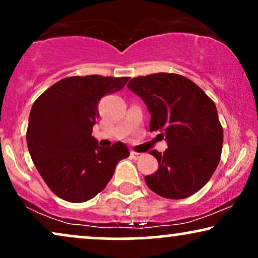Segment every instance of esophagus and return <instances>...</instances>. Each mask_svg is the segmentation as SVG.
<instances>
[{"instance_id":"obj_1","label":"esophagus","mask_w":258,"mask_h":258,"mask_svg":"<svg viewBox=\"0 0 258 258\" xmlns=\"http://www.w3.org/2000/svg\"><path fill=\"white\" fill-rule=\"evenodd\" d=\"M142 153H138V152H135V151H131V157L133 159H139L140 157H142Z\"/></svg>"}]
</instances>
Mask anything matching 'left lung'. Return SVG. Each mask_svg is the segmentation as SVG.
Listing matches in <instances>:
<instances>
[{
	"label": "left lung",
	"mask_w": 258,
	"mask_h": 258,
	"mask_svg": "<svg viewBox=\"0 0 258 258\" xmlns=\"http://www.w3.org/2000/svg\"><path fill=\"white\" fill-rule=\"evenodd\" d=\"M127 88L145 102L150 131H159L168 149L150 153L158 170L145 176L153 193L184 199L200 190L219 164L223 127L214 102L193 81L177 74L132 78Z\"/></svg>",
	"instance_id": "left-lung-1"
}]
</instances>
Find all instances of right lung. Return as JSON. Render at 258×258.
<instances>
[{
    "label": "right lung",
    "instance_id": "add662e5",
    "mask_svg": "<svg viewBox=\"0 0 258 258\" xmlns=\"http://www.w3.org/2000/svg\"><path fill=\"white\" fill-rule=\"evenodd\" d=\"M128 77L99 75L64 78L32 106L26 139L29 155L48 188L65 201L96 197L130 151L121 142L102 148L91 137L97 105L106 94L125 87Z\"/></svg>",
    "mask_w": 258,
    "mask_h": 258
}]
</instances>
